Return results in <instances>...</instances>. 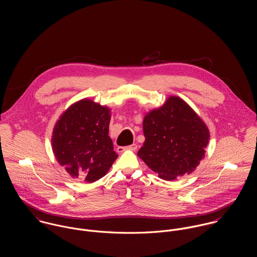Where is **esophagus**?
<instances>
[{
	"mask_svg": "<svg viewBox=\"0 0 257 257\" xmlns=\"http://www.w3.org/2000/svg\"><path fill=\"white\" fill-rule=\"evenodd\" d=\"M118 152L119 153H122V152H124V151H126V150H131V151H136L137 150V145L135 144V143H133V144H131V145H128V146H118Z\"/></svg>",
	"mask_w": 257,
	"mask_h": 257,
	"instance_id": "1",
	"label": "esophagus"
}]
</instances>
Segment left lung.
Masks as SVG:
<instances>
[{
  "label": "left lung",
  "instance_id": "1",
  "mask_svg": "<svg viewBox=\"0 0 257 257\" xmlns=\"http://www.w3.org/2000/svg\"><path fill=\"white\" fill-rule=\"evenodd\" d=\"M143 133L145 141L137 156L165 180L192 173L209 139L202 120L177 96L144 117Z\"/></svg>",
  "mask_w": 257,
  "mask_h": 257
}]
</instances>
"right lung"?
<instances>
[{"label": "right lung", "instance_id": "right-lung-1", "mask_svg": "<svg viewBox=\"0 0 257 257\" xmlns=\"http://www.w3.org/2000/svg\"><path fill=\"white\" fill-rule=\"evenodd\" d=\"M109 109L82 99L61 116L52 138L58 163L73 178L91 183L102 178L118 158L108 134Z\"/></svg>", "mask_w": 257, "mask_h": 257}]
</instances>
